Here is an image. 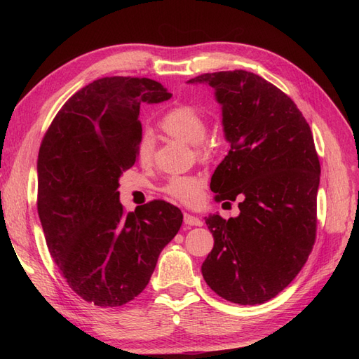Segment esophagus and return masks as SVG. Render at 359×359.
I'll return each mask as SVG.
<instances>
[{"label": "esophagus", "instance_id": "1", "mask_svg": "<svg viewBox=\"0 0 359 359\" xmlns=\"http://www.w3.org/2000/svg\"><path fill=\"white\" fill-rule=\"evenodd\" d=\"M184 223L189 224V226H202L203 222L199 219V217L193 215V214H184Z\"/></svg>", "mask_w": 359, "mask_h": 359}]
</instances>
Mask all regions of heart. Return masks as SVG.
Here are the masks:
<instances>
[{
    "label": "heart",
    "mask_w": 359,
    "mask_h": 359,
    "mask_svg": "<svg viewBox=\"0 0 359 359\" xmlns=\"http://www.w3.org/2000/svg\"><path fill=\"white\" fill-rule=\"evenodd\" d=\"M160 128L166 135L184 140L187 144L196 145V154L203 158H212L215 148L212 144L205 142L206 132H208V121L205 115L191 104H178L165 112L160 118ZM156 142L149 133H144L136 144V157L142 165H149L154 158ZM203 182L193 175H175L170 177L165 186L161 187L163 193L172 199L180 201L186 205H193L201 199Z\"/></svg>",
    "instance_id": "heart-1"
}]
</instances>
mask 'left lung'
<instances>
[{
	"instance_id": "8db88e82",
	"label": "left lung",
	"mask_w": 359,
	"mask_h": 359,
	"mask_svg": "<svg viewBox=\"0 0 359 359\" xmlns=\"http://www.w3.org/2000/svg\"><path fill=\"white\" fill-rule=\"evenodd\" d=\"M189 82L212 86L223 106L231 149L211 178L214 199H241L235 219H205L214 247L202 276L219 297L256 306L298 276L316 241L320 163L311 128L287 94L255 73Z\"/></svg>"
}]
</instances>
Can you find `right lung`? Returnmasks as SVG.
<instances>
[{
  "label": "right lung",
  "instance_id": "1",
  "mask_svg": "<svg viewBox=\"0 0 359 359\" xmlns=\"http://www.w3.org/2000/svg\"><path fill=\"white\" fill-rule=\"evenodd\" d=\"M172 94L160 82L111 76L62 104L43 136L37 211L49 253L70 289L97 307H118L142 292L182 212L154 199L126 212L119 177L137 161L142 103Z\"/></svg>",
  "mask_w": 359,
  "mask_h": 359
}]
</instances>
